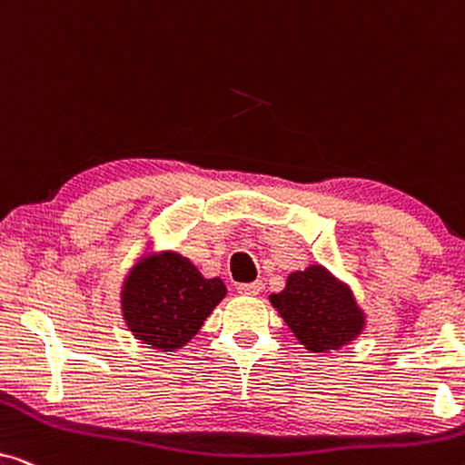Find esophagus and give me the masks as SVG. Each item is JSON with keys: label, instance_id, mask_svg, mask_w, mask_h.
I'll return each instance as SVG.
<instances>
[{"label": "esophagus", "instance_id": "esophagus-1", "mask_svg": "<svg viewBox=\"0 0 465 465\" xmlns=\"http://www.w3.org/2000/svg\"><path fill=\"white\" fill-rule=\"evenodd\" d=\"M237 290H239V294H243V296H258L260 292H262V283H260V282L241 283Z\"/></svg>", "mask_w": 465, "mask_h": 465}]
</instances>
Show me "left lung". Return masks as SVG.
<instances>
[{"label":"left lung","instance_id":"obj_1","mask_svg":"<svg viewBox=\"0 0 465 465\" xmlns=\"http://www.w3.org/2000/svg\"><path fill=\"white\" fill-rule=\"evenodd\" d=\"M271 302L296 339L315 353L349 345L364 328V313L351 292L320 264L292 272Z\"/></svg>","mask_w":465,"mask_h":465}]
</instances>
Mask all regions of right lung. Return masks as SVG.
Wrapping results in <instances>:
<instances>
[{"instance_id":"1","label":"right lung","mask_w":465,"mask_h":465,"mask_svg":"<svg viewBox=\"0 0 465 465\" xmlns=\"http://www.w3.org/2000/svg\"><path fill=\"white\" fill-rule=\"evenodd\" d=\"M226 296L222 279H205L175 252L139 262L123 285L124 322L145 345L175 351L199 332Z\"/></svg>"}]
</instances>
